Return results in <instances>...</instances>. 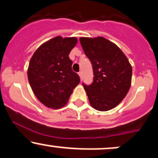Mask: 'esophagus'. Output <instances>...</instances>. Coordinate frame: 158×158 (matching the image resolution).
<instances>
[{
    "instance_id": "esophagus-1",
    "label": "esophagus",
    "mask_w": 158,
    "mask_h": 158,
    "mask_svg": "<svg viewBox=\"0 0 158 158\" xmlns=\"http://www.w3.org/2000/svg\"><path fill=\"white\" fill-rule=\"evenodd\" d=\"M79 77H80L81 80H82V73H81V72H79Z\"/></svg>"
}]
</instances>
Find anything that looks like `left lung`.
Masks as SVG:
<instances>
[{
  "mask_svg": "<svg viewBox=\"0 0 158 158\" xmlns=\"http://www.w3.org/2000/svg\"><path fill=\"white\" fill-rule=\"evenodd\" d=\"M79 41L93 66V83L83 84L90 106L99 111L113 109L129 90L131 65L122 50L106 38L81 37Z\"/></svg>",
  "mask_w": 158,
  "mask_h": 158,
  "instance_id": "left-lung-1",
  "label": "left lung"
}]
</instances>
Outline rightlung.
Masks as SVG:
<instances>
[{
	"label": "right lung",
	"mask_w": 158,
	"mask_h": 158,
	"mask_svg": "<svg viewBox=\"0 0 158 158\" xmlns=\"http://www.w3.org/2000/svg\"><path fill=\"white\" fill-rule=\"evenodd\" d=\"M77 41L76 37L56 36L41 44L30 59L29 82L37 99L48 108L64 106L80 81L68 56Z\"/></svg>",
	"instance_id": "right-lung-1"
}]
</instances>
